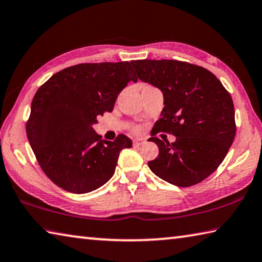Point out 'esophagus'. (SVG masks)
<instances>
[{
  "instance_id": "esophagus-1",
  "label": "esophagus",
  "mask_w": 262,
  "mask_h": 262,
  "mask_svg": "<svg viewBox=\"0 0 262 262\" xmlns=\"http://www.w3.org/2000/svg\"><path fill=\"white\" fill-rule=\"evenodd\" d=\"M144 142H145L144 139H140V138H137V139L133 140V146H135V147H139V146H141L142 144H144Z\"/></svg>"
}]
</instances>
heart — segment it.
Here are the masks:
<instances>
[{
	"mask_svg": "<svg viewBox=\"0 0 262 262\" xmlns=\"http://www.w3.org/2000/svg\"><path fill=\"white\" fill-rule=\"evenodd\" d=\"M132 131L136 132V133L139 132V131H140V127H139V126H135V127H133V129H132Z\"/></svg>",
	"mask_w": 262,
	"mask_h": 262,
	"instance_id": "b5f03b06",
	"label": "heart"
}]
</instances>
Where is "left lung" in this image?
<instances>
[{"instance_id":"left-lung-1","label":"left lung","mask_w":262,"mask_h":262,"mask_svg":"<svg viewBox=\"0 0 262 262\" xmlns=\"http://www.w3.org/2000/svg\"><path fill=\"white\" fill-rule=\"evenodd\" d=\"M131 63L138 78L159 88L164 97L162 117L148 139L160 151L148 162L149 169L174 186L203 181L218 169L234 141L235 110L229 92L214 74L189 62L145 59ZM160 130L176 135V141L170 144L154 137Z\"/></svg>"}]
</instances>
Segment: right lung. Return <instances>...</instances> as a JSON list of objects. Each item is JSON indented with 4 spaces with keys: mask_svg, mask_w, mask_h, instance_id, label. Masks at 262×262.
<instances>
[{
    "mask_svg": "<svg viewBox=\"0 0 262 262\" xmlns=\"http://www.w3.org/2000/svg\"><path fill=\"white\" fill-rule=\"evenodd\" d=\"M130 81L137 78L129 61L80 63L39 86L26 133L39 166L53 184L85 194L114 174L120 151L132 141L124 135L114 141L100 140L93 125L103 113L113 111Z\"/></svg>",
    "mask_w": 262,
    "mask_h": 262,
    "instance_id": "1",
    "label": "right lung"
}]
</instances>
